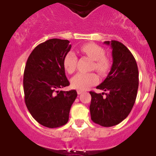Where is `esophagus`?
Returning <instances> with one entry per match:
<instances>
[{"mask_svg": "<svg viewBox=\"0 0 156 156\" xmlns=\"http://www.w3.org/2000/svg\"><path fill=\"white\" fill-rule=\"evenodd\" d=\"M82 92H83V91H81V90H78V91H77V93H78V95H81V94L82 93Z\"/></svg>", "mask_w": 156, "mask_h": 156, "instance_id": "esophagus-1", "label": "esophagus"}]
</instances>
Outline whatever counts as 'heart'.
<instances>
[{
  "mask_svg": "<svg viewBox=\"0 0 156 156\" xmlns=\"http://www.w3.org/2000/svg\"><path fill=\"white\" fill-rule=\"evenodd\" d=\"M80 51L94 61L92 68L98 72L104 74L109 70V61L105 57L104 50L95 43H86L80 47ZM77 56L72 51L68 52L64 58L63 64L65 71L72 74L76 69ZM99 81V77L95 73L79 72L71 80V86L78 90H86L89 87L95 85Z\"/></svg>",
  "mask_w": 156,
  "mask_h": 156,
  "instance_id": "1",
  "label": "heart"
}]
</instances>
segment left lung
Instances as JSON below:
<instances>
[{"label": "left lung", "mask_w": 156, "mask_h": 156, "mask_svg": "<svg viewBox=\"0 0 156 156\" xmlns=\"http://www.w3.org/2000/svg\"><path fill=\"white\" fill-rule=\"evenodd\" d=\"M104 43L112 48L113 64L106 79L96 87L106 92H89V109L94 123L112 127L123 121L132 109L138 88V69L134 56L123 43L116 40Z\"/></svg>", "instance_id": "8db88e82"}]
</instances>
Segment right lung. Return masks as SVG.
I'll return each mask as SVG.
<instances>
[{
	"instance_id": "add662e5",
	"label": "right lung",
	"mask_w": 156,
	"mask_h": 156,
	"mask_svg": "<svg viewBox=\"0 0 156 156\" xmlns=\"http://www.w3.org/2000/svg\"><path fill=\"white\" fill-rule=\"evenodd\" d=\"M66 40L51 39L33 50L26 62L23 78L25 102L39 123L49 128L68 123L76 90L60 91L70 85L65 75L64 58L71 45Z\"/></svg>"
}]
</instances>
